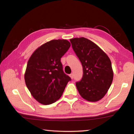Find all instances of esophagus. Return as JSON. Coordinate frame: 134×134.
<instances>
[{
  "mask_svg": "<svg viewBox=\"0 0 134 134\" xmlns=\"http://www.w3.org/2000/svg\"><path fill=\"white\" fill-rule=\"evenodd\" d=\"M69 76H70V78H71V79H73V78H74V75L73 74H71V75H69Z\"/></svg>",
  "mask_w": 134,
  "mask_h": 134,
  "instance_id": "34e87169",
  "label": "esophagus"
}]
</instances>
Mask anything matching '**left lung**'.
Listing matches in <instances>:
<instances>
[{
    "mask_svg": "<svg viewBox=\"0 0 134 134\" xmlns=\"http://www.w3.org/2000/svg\"><path fill=\"white\" fill-rule=\"evenodd\" d=\"M70 41L83 67L82 78L76 83L79 93L88 101H98L106 95L113 80L111 60L90 40L82 37Z\"/></svg>",
    "mask_w": 134,
    "mask_h": 134,
    "instance_id": "left-lung-1",
    "label": "left lung"
}]
</instances>
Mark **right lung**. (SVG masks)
<instances>
[{"instance_id": "obj_1", "label": "right lung", "mask_w": 134, "mask_h": 134, "mask_svg": "<svg viewBox=\"0 0 134 134\" xmlns=\"http://www.w3.org/2000/svg\"><path fill=\"white\" fill-rule=\"evenodd\" d=\"M70 46L66 39L52 40L37 48L28 60L24 76L26 85L42 104L55 102L71 81L63 72L60 62Z\"/></svg>"}]
</instances>
